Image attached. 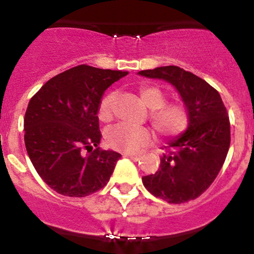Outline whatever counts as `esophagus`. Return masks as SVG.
Listing matches in <instances>:
<instances>
[{"instance_id": "obj_1", "label": "esophagus", "mask_w": 254, "mask_h": 254, "mask_svg": "<svg viewBox=\"0 0 254 254\" xmlns=\"http://www.w3.org/2000/svg\"><path fill=\"white\" fill-rule=\"evenodd\" d=\"M124 156H127V157L131 158L132 161H139L140 157H141V155H140V153H125Z\"/></svg>"}]
</instances>
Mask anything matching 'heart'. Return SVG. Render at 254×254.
Wrapping results in <instances>:
<instances>
[{
    "mask_svg": "<svg viewBox=\"0 0 254 254\" xmlns=\"http://www.w3.org/2000/svg\"><path fill=\"white\" fill-rule=\"evenodd\" d=\"M142 103L150 109L148 122L161 137H175L188 127L190 113L184 102H167V94L156 84H142L139 88ZM117 93L111 92L101 101L98 118L109 123L114 118V102ZM151 140L150 131L145 127H135L127 124H117L106 131V141L109 147L122 152H135Z\"/></svg>",
    "mask_w": 254,
    "mask_h": 254,
    "instance_id": "b5f03b06",
    "label": "heart"
}]
</instances>
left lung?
<instances>
[{"instance_id":"8db88e82","label":"left lung","mask_w":254,"mask_h":254,"mask_svg":"<svg viewBox=\"0 0 254 254\" xmlns=\"http://www.w3.org/2000/svg\"><path fill=\"white\" fill-rule=\"evenodd\" d=\"M139 73L172 83L190 113L187 131L168 142L160 168L155 175L142 177L143 186L167 203L194 200L211 186L226 160L231 141L226 107L214 87L178 66Z\"/></svg>"}]
</instances>
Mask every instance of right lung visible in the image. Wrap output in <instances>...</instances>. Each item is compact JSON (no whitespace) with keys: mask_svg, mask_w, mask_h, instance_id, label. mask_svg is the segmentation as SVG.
I'll list each match as a JSON object with an SVG mask.
<instances>
[{"mask_svg":"<svg viewBox=\"0 0 254 254\" xmlns=\"http://www.w3.org/2000/svg\"><path fill=\"white\" fill-rule=\"evenodd\" d=\"M127 72L78 65L50 78L30 98L24 142L38 175L56 193L89 195L108 183L122 155L99 147L98 107Z\"/></svg>","mask_w":254,"mask_h":254,"instance_id":"obj_1","label":"right lung"}]
</instances>
